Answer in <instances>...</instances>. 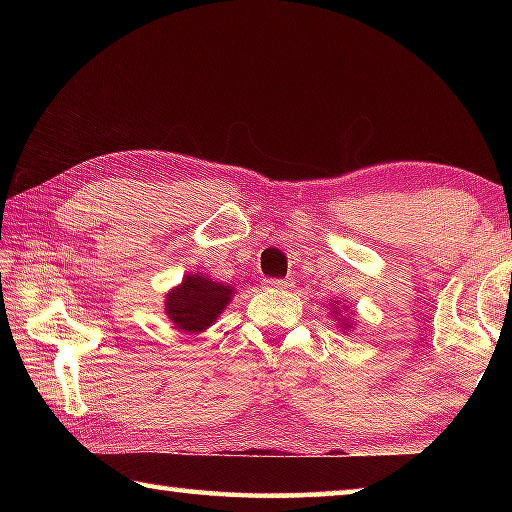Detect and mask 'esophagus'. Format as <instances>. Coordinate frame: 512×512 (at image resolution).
<instances>
[{
  "label": "esophagus",
  "mask_w": 512,
  "mask_h": 512,
  "mask_svg": "<svg viewBox=\"0 0 512 512\" xmlns=\"http://www.w3.org/2000/svg\"><path fill=\"white\" fill-rule=\"evenodd\" d=\"M264 287H266V289H273V291H282V289H289L291 282H289V280H277V277H271V280H264Z\"/></svg>",
  "instance_id": "1"
}]
</instances>
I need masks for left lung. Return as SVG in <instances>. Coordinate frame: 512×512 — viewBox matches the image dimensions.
<instances>
[{
    "label": "left lung",
    "instance_id": "left-lung-1",
    "mask_svg": "<svg viewBox=\"0 0 512 512\" xmlns=\"http://www.w3.org/2000/svg\"><path fill=\"white\" fill-rule=\"evenodd\" d=\"M332 314L339 316V309L332 311ZM341 327H343V329H350V327H352V320H350V318H343V320H341Z\"/></svg>",
    "mask_w": 512,
    "mask_h": 512
}]
</instances>
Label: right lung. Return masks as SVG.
<instances>
[{"label": "right lung", "instance_id": "1", "mask_svg": "<svg viewBox=\"0 0 512 512\" xmlns=\"http://www.w3.org/2000/svg\"><path fill=\"white\" fill-rule=\"evenodd\" d=\"M232 296H235V289L228 284L214 282L212 277L201 273H192L185 275L183 282L167 293L164 311L180 332L198 334L216 323Z\"/></svg>", "mask_w": 512, "mask_h": 512}]
</instances>
